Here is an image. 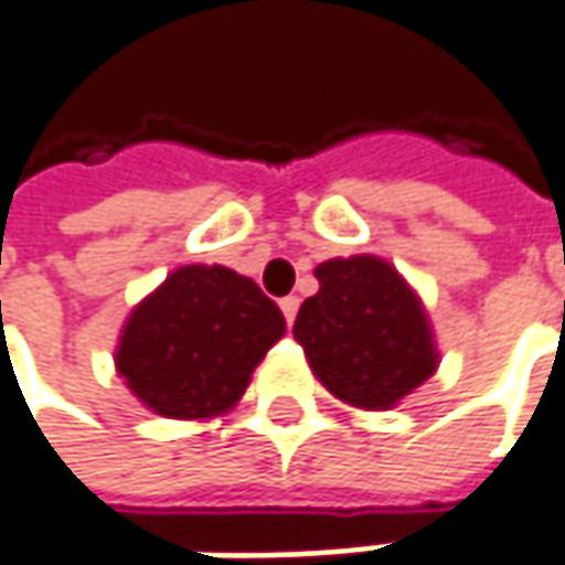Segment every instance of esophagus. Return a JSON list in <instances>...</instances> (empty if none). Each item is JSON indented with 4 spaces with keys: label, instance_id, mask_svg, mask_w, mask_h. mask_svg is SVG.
I'll list each match as a JSON object with an SVG mask.
<instances>
[{
    "label": "esophagus",
    "instance_id": "obj_1",
    "mask_svg": "<svg viewBox=\"0 0 565 565\" xmlns=\"http://www.w3.org/2000/svg\"><path fill=\"white\" fill-rule=\"evenodd\" d=\"M297 310H300V300H297V297H284L281 313H284V319H287V326H290V322L297 319Z\"/></svg>",
    "mask_w": 565,
    "mask_h": 565
}]
</instances>
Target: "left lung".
Instances as JSON below:
<instances>
[{
	"label": "left lung",
	"mask_w": 565,
	"mask_h": 565,
	"mask_svg": "<svg viewBox=\"0 0 565 565\" xmlns=\"http://www.w3.org/2000/svg\"><path fill=\"white\" fill-rule=\"evenodd\" d=\"M316 278L319 294L303 300L294 339L339 399L386 409L431 377L438 354L425 310L386 262L332 258Z\"/></svg>",
	"instance_id": "1"
}]
</instances>
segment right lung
<instances>
[{
  "mask_svg": "<svg viewBox=\"0 0 565 565\" xmlns=\"http://www.w3.org/2000/svg\"><path fill=\"white\" fill-rule=\"evenodd\" d=\"M281 335V310L258 284L223 265H188L130 313L115 361L152 413L207 418L236 406Z\"/></svg>",
  "mask_w": 565,
  "mask_h": 565,
  "instance_id": "obj_1",
  "label": "right lung"
}]
</instances>
